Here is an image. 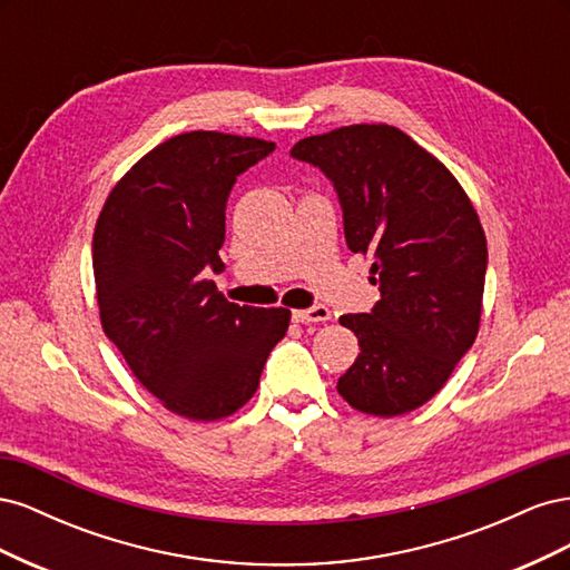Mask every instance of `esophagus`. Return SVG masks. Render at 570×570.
Listing matches in <instances>:
<instances>
[{
	"instance_id": "esophagus-1",
	"label": "esophagus",
	"mask_w": 570,
	"mask_h": 570,
	"mask_svg": "<svg viewBox=\"0 0 570 570\" xmlns=\"http://www.w3.org/2000/svg\"><path fill=\"white\" fill-rule=\"evenodd\" d=\"M292 321L295 323H321V321H331V308L316 304L312 308H297L292 312Z\"/></svg>"
}]
</instances>
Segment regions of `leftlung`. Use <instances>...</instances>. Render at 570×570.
<instances>
[{"instance_id": "left-lung-1", "label": "left lung", "mask_w": 570, "mask_h": 570, "mask_svg": "<svg viewBox=\"0 0 570 570\" xmlns=\"http://www.w3.org/2000/svg\"><path fill=\"white\" fill-rule=\"evenodd\" d=\"M292 157L333 183L352 252L373 258L371 314L340 316L361 354L337 392L356 411L423 406L473 347L488 243L469 195L433 154L383 124L304 137Z\"/></svg>"}]
</instances>
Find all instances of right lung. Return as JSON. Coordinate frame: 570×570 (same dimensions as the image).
Segmentation results:
<instances>
[{"label":"right lung","instance_id":"right-lung-1","mask_svg":"<svg viewBox=\"0 0 570 570\" xmlns=\"http://www.w3.org/2000/svg\"><path fill=\"white\" fill-rule=\"evenodd\" d=\"M275 149L258 137L195 130L154 147L116 183L92 239L99 318L157 400L189 421L245 406L287 308L228 302L220 273L226 204L239 174Z\"/></svg>","mask_w":570,"mask_h":570}]
</instances>
